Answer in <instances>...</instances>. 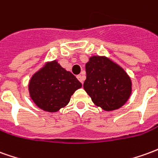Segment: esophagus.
I'll use <instances>...</instances> for the list:
<instances>
[{
	"instance_id": "obj_1",
	"label": "esophagus",
	"mask_w": 158,
	"mask_h": 158,
	"mask_svg": "<svg viewBox=\"0 0 158 158\" xmlns=\"http://www.w3.org/2000/svg\"><path fill=\"white\" fill-rule=\"evenodd\" d=\"M77 79H79L80 82L83 83V82H84V80H85V76L80 75V74H79V75L77 76Z\"/></svg>"
}]
</instances>
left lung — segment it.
Returning <instances> with one entry per match:
<instances>
[{
  "instance_id": "1",
  "label": "left lung",
  "mask_w": 158,
  "mask_h": 158,
  "mask_svg": "<svg viewBox=\"0 0 158 158\" xmlns=\"http://www.w3.org/2000/svg\"><path fill=\"white\" fill-rule=\"evenodd\" d=\"M85 71L84 89L96 105L111 111L128 100L132 83L119 65L104 56H92L85 65Z\"/></svg>"
}]
</instances>
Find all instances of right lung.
I'll list each match as a JSON object with an SVG mask.
<instances>
[{
  "label": "right lung",
  "instance_id": "1",
  "mask_svg": "<svg viewBox=\"0 0 158 158\" xmlns=\"http://www.w3.org/2000/svg\"><path fill=\"white\" fill-rule=\"evenodd\" d=\"M81 86L75 76L54 60L32 76L29 91L37 107L48 112H56L68 104L72 95Z\"/></svg>",
  "mask_w": 158,
  "mask_h": 158
}]
</instances>
